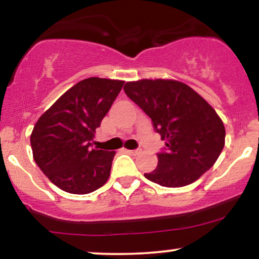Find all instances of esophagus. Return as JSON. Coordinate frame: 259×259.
<instances>
[{"instance_id":"34e87169","label":"esophagus","mask_w":259,"mask_h":259,"mask_svg":"<svg viewBox=\"0 0 259 259\" xmlns=\"http://www.w3.org/2000/svg\"><path fill=\"white\" fill-rule=\"evenodd\" d=\"M125 151H126V153L132 154V156H135V154L140 153V150H125Z\"/></svg>"}]
</instances>
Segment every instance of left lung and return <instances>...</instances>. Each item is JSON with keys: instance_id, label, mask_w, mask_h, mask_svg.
I'll return each instance as SVG.
<instances>
[{"instance_id": "1", "label": "left lung", "mask_w": 259, "mask_h": 259, "mask_svg": "<svg viewBox=\"0 0 259 259\" xmlns=\"http://www.w3.org/2000/svg\"><path fill=\"white\" fill-rule=\"evenodd\" d=\"M124 91L152 119L165 141L158 164L146 179L165 187L195 183L218 159L225 127L213 107L189 85L171 79L129 81Z\"/></svg>"}]
</instances>
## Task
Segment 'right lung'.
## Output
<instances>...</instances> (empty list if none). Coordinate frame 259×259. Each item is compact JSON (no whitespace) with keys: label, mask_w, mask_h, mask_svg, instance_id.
Wrapping results in <instances>:
<instances>
[{"label":"right lung","mask_w":259,"mask_h":259,"mask_svg":"<svg viewBox=\"0 0 259 259\" xmlns=\"http://www.w3.org/2000/svg\"><path fill=\"white\" fill-rule=\"evenodd\" d=\"M123 85V80H81L35 124L30 135L32 157L42 173L63 191L90 194L108 180L115 152L90 148V141Z\"/></svg>","instance_id":"1"}]
</instances>
